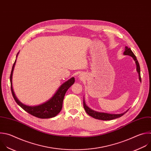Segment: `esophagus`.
<instances>
[{"mask_svg":"<svg viewBox=\"0 0 151 151\" xmlns=\"http://www.w3.org/2000/svg\"><path fill=\"white\" fill-rule=\"evenodd\" d=\"M79 77L81 78H83V75H82V74H80V75L79 76Z\"/></svg>","mask_w":151,"mask_h":151,"instance_id":"obj_1","label":"esophagus"}]
</instances>
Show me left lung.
Here are the masks:
<instances>
[{
    "label": "left lung",
    "mask_w": 151,
    "mask_h": 151,
    "mask_svg": "<svg viewBox=\"0 0 151 151\" xmlns=\"http://www.w3.org/2000/svg\"><path fill=\"white\" fill-rule=\"evenodd\" d=\"M124 55H129V56H132L133 58V59L134 60V61H135L136 64V70H137V71L139 74V78L140 81L141 82L140 65H139V64L137 61L136 56L134 55L133 52L132 51L131 49L129 48L127 46H126V47H125V51L124 52ZM83 106H84V108L86 112H87V114L88 115H89L90 116H91L92 117H93L95 119H101V120H111V119H115V118H119V117H121L125 113H126L129 110L128 109L126 112H124L122 114H108V113L100 112L95 111L92 110V109H90V108H88L86 105V104L85 103V101H84V99H83Z\"/></svg>",
    "instance_id": "8db88e82"
}]
</instances>
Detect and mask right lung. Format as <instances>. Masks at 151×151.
Listing matches in <instances>:
<instances>
[{"mask_svg": "<svg viewBox=\"0 0 151 151\" xmlns=\"http://www.w3.org/2000/svg\"><path fill=\"white\" fill-rule=\"evenodd\" d=\"M19 52L17 55V58L18 56ZM17 60L15 59V63L13 65L11 76H10V81H11V89L12 96L17 103V104L20 106L24 111L31 114L35 116H36L39 118H50L56 116L60 111H61L63 108V100L67 92V90L74 83L75 78L74 77H71L70 79L64 83L59 88L56 90V93L54 95L47 101L45 103L36 105V106H28L23 104L21 103L16 97L12 88V74L14 70L15 65Z\"/></svg>", "mask_w": 151, "mask_h": 151, "instance_id": "add662e5", "label": "right lung"}]
</instances>
